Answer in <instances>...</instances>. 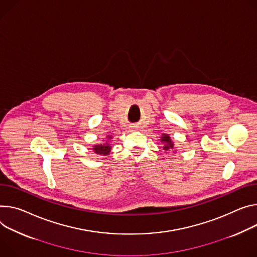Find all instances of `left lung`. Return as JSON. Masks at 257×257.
I'll return each mask as SVG.
<instances>
[{"label": "left lung", "instance_id": "obj_1", "mask_svg": "<svg viewBox=\"0 0 257 257\" xmlns=\"http://www.w3.org/2000/svg\"><path fill=\"white\" fill-rule=\"evenodd\" d=\"M161 142L163 143V150H164L165 152H168V151H172L174 149V144L173 142L171 141V138L168 134H163L161 136Z\"/></svg>", "mask_w": 257, "mask_h": 257}]
</instances>
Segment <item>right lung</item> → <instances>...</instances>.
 <instances>
[{
    "instance_id": "right-lung-1",
    "label": "right lung",
    "mask_w": 257,
    "mask_h": 257,
    "mask_svg": "<svg viewBox=\"0 0 257 257\" xmlns=\"http://www.w3.org/2000/svg\"><path fill=\"white\" fill-rule=\"evenodd\" d=\"M107 138H111V136H107ZM110 145L106 142L105 144H103V145H96V146H94L93 147V152H94L95 154H97V155H102V156H107L108 154H109V152H110Z\"/></svg>"
}]
</instances>
